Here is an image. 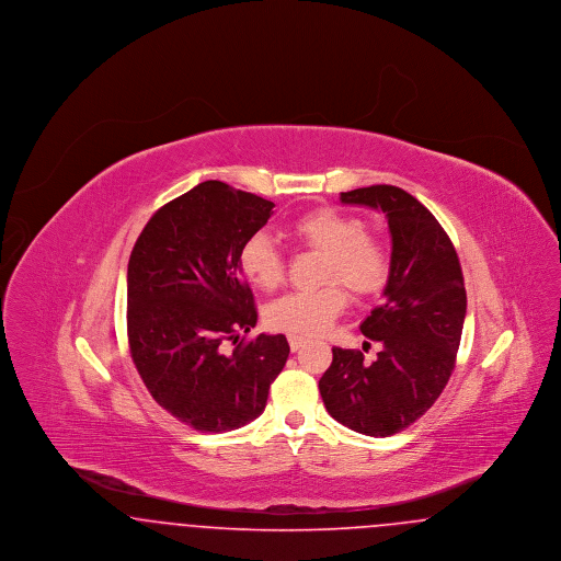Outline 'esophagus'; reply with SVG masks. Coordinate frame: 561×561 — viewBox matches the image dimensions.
Segmentation results:
<instances>
[{
    "mask_svg": "<svg viewBox=\"0 0 561 561\" xmlns=\"http://www.w3.org/2000/svg\"><path fill=\"white\" fill-rule=\"evenodd\" d=\"M288 343H290L293 351H298V348L307 343V339H305V336H298V334H288Z\"/></svg>",
    "mask_w": 561,
    "mask_h": 561,
    "instance_id": "1",
    "label": "esophagus"
}]
</instances>
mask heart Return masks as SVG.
I'll return each mask as SVG.
<instances>
[{
	"label": "heart",
	"instance_id": "1",
	"mask_svg": "<svg viewBox=\"0 0 561 561\" xmlns=\"http://www.w3.org/2000/svg\"><path fill=\"white\" fill-rule=\"evenodd\" d=\"M288 233L305 248L323 254L320 290L293 293L267 309V323L290 334H318L345 309V293L366 298L380 293L391 277L387 243L366 231L362 218L336 208H313L288 222ZM240 268L245 279L263 290H275L286 275V259L267 233L259 231L241 243ZM337 284L330 285L329 282Z\"/></svg>",
	"mask_w": 561,
	"mask_h": 561
}]
</instances>
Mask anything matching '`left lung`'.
<instances>
[{
    "label": "left lung",
    "instance_id": "left-lung-1",
    "mask_svg": "<svg viewBox=\"0 0 561 561\" xmlns=\"http://www.w3.org/2000/svg\"><path fill=\"white\" fill-rule=\"evenodd\" d=\"M341 202L387 216L391 277L359 325L382 345L378 357L366 364L362 351L332 348L321 400L341 425L389 437L419 421L450 380L467 313L462 268L437 218L403 188H353Z\"/></svg>",
    "mask_w": 561,
    "mask_h": 561
}]
</instances>
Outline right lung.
Returning <instances> with one entry per match:
<instances>
[{
	"mask_svg": "<svg viewBox=\"0 0 561 561\" xmlns=\"http://www.w3.org/2000/svg\"><path fill=\"white\" fill-rule=\"evenodd\" d=\"M273 206L206 181L161 206L134 243L126 318L134 366L163 410L202 433L259 419L290 353L284 334L240 339L259 318L241 243L267 225Z\"/></svg>",
	"mask_w": 561,
	"mask_h": 561,
	"instance_id": "1",
	"label": "right lung"
}]
</instances>
